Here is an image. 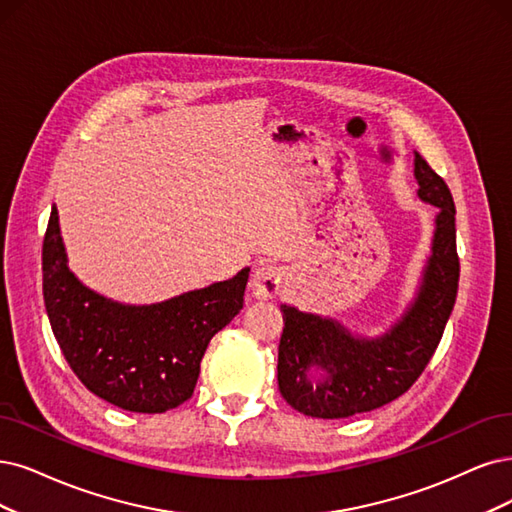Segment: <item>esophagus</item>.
<instances>
[{"label":"esophagus","instance_id":"obj_1","mask_svg":"<svg viewBox=\"0 0 512 512\" xmlns=\"http://www.w3.org/2000/svg\"><path fill=\"white\" fill-rule=\"evenodd\" d=\"M287 274L282 268L272 266V263H266V266H259L253 274V295L257 299H272L280 295V291L285 289Z\"/></svg>","mask_w":512,"mask_h":512}]
</instances>
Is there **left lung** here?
<instances>
[{"label":"left lung","mask_w":512,"mask_h":512,"mask_svg":"<svg viewBox=\"0 0 512 512\" xmlns=\"http://www.w3.org/2000/svg\"><path fill=\"white\" fill-rule=\"evenodd\" d=\"M420 200L437 206L432 253L405 314L380 337L350 333L342 323L282 304L278 390L310 418L337 420L373 411L405 394L437 350L456 304L460 259L456 206L447 183L415 151Z\"/></svg>","instance_id":"obj_1"}]
</instances>
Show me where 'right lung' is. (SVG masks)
Instances as JSON below:
<instances>
[{
    "label": "right lung",
    "mask_w": 512,
    "mask_h": 512,
    "mask_svg": "<svg viewBox=\"0 0 512 512\" xmlns=\"http://www.w3.org/2000/svg\"><path fill=\"white\" fill-rule=\"evenodd\" d=\"M42 272L50 327L78 380L120 409L164 413L194 394L206 346L242 310L251 270L160 304H120L69 270L52 208Z\"/></svg>",
    "instance_id": "1"
}]
</instances>
